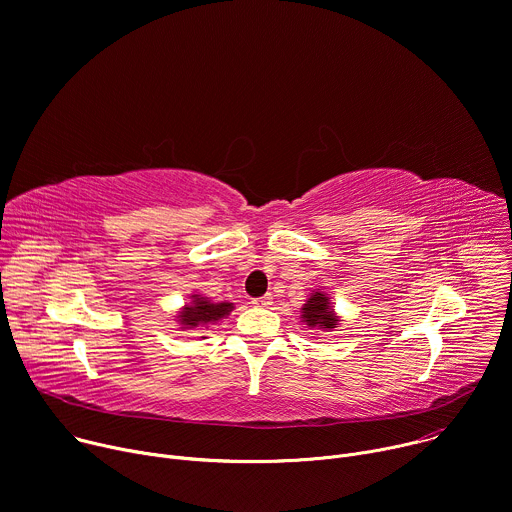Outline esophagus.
Masks as SVG:
<instances>
[{"mask_svg":"<svg viewBox=\"0 0 512 512\" xmlns=\"http://www.w3.org/2000/svg\"><path fill=\"white\" fill-rule=\"evenodd\" d=\"M270 303H272V297H270V295H264V297H258V299L252 301L254 307H268Z\"/></svg>","mask_w":512,"mask_h":512,"instance_id":"obj_1","label":"esophagus"}]
</instances>
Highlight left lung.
Returning <instances> with one entry per match:
<instances>
[{
  "mask_svg": "<svg viewBox=\"0 0 512 512\" xmlns=\"http://www.w3.org/2000/svg\"><path fill=\"white\" fill-rule=\"evenodd\" d=\"M303 321H307L309 327H319V329L337 327V319L329 307V299L323 293L311 295V299L305 303Z\"/></svg>",
  "mask_w": 512,
  "mask_h": 512,
  "instance_id": "1",
  "label": "left lung"
}]
</instances>
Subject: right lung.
I'll return each mask as SVG.
<instances>
[{"label":"right lung","mask_w":512,"mask_h":512,"mask_svg":"<svg viewBox=\"0 0 512 512\" xmlns=\"http://www.w3.org/2000/svg\"><path fill=\"white\" fill-rule=\"evenodd\" d=\"M193 299H195L193 305L185 307V311L179 315L183 329L219 321L221 317H225L227 313L234 309L232 303H211L209 299H203L199 295H193Z\"/></svg>","instance_id":"obj_1"}]
</instances>
